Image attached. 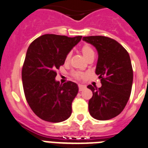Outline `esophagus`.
<instances>
[{
  "label": "esophagus",
  "instance_id": "obj_1",
  "mask_svg": "<svg viewBox=\"0 0 148 148\" xmlns=\"http://www.w3.org/2000/svg\"><path fill=\"white\" fill-rule=\"evenodd\" d=\"M85 88H86V86H84V85H81V84L79 85V91L84 90Z\"/></svg>",
  "mask_w": 148,
  "mask_h": 148
}]
</instances>
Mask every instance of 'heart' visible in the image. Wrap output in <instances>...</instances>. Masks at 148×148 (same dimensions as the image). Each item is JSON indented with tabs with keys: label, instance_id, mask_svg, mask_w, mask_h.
<instances>
[{
	"label": "heart",
	"instance_id": "1",
	"mask_svg": "<svg viewBox=\"0 0 148 148\" xmlns=\"http://www.w3.org/2000/svg\"><path fill=\"white\" fill-rule=\"evenodd\" d=\"M82 53L84 55L85 58H87L89 55H90L91 54H93V49H91L90 47L88 46V45H84V46H83L82 48ZM71 58V53H68V55H66L65 58V61L66 62H68V60L70 59ZM74 76L77 78V79H83V78L85 77V74L81 73V72H76V73H74Z\"/></svg>",
	"mask_w": 148,
	"mask_h": 148
}]
</instances>
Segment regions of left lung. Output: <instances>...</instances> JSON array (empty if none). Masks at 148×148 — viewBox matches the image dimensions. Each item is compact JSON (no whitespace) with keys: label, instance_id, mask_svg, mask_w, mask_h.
I'll use <instances>...</instances> for the list:
<instances>
[{"label":"left lung","instance_id":"obj_1","mask_svg":"<svg viewBox=\"0 0 148 148\" xmlns=\"http://www.w3.org/2000/svg\"><path fill=\"white\" fill-rule=\"evenodd\" d=\"M83 40L98 52L95 73L102 84L99 88L87 86L93 92L89 112L97 120L111 119L122 112L130 97L133 82L130 56L124 47L109 37L86 36Z\"/></svg>","mask_w":148,"mask_h":148}]
</instances>
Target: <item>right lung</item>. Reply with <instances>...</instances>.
I'll return each mask as SVG.
<instances>
[{
  "label": "right lung",
  "instance_id": "obj_1",
  "mask_svg": "<svg viewBox=\"0 0 148 148\" xmlns=\"http://www.w3.org/2000/svg\"><path fill=\"white\" fill-rule=\"evenodd\" d=\"M81 38L45 34L27 49L22 69L24 93L31 109L42 120L61 122L71 115L78 86L71 81L60 84L55 80V71L64 64L66 55Z\"/></svg>",
  "mask_w": 148,
  "mask_h": 148
}]
</instances>
